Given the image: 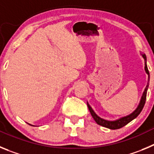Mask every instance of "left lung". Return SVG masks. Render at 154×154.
Returning <instances> with one entry per match:
<instances>
[{"instance_id": "1", "label": "left lung", "mask_w": 154, "mask_h": 154, "mask_svg": "<svg viewBox=\"0 0 154 154\" xmlns=\"http://www.w3.org/2000/svg\"><path fill=\"white\" fill-rule=\"evenodd\" d=\"M140 55H142V57L144 59V64H145V66H144V70L146 72V73L148 75V80H147V85H146V88L144 89L143 92V95L141 96L140 101L139 103L138 106L137 107L134 111H133L132 113H130V115H127L126 116H123V117L119 118L118 119H116V120H107V119H103V118L99 117V116L94 112V110L92 109V107L90 106V105L87 102V106H88V108L89 109V112H90L91 115H92V118L94 119V120L96 121V123L102 126H104V127H106L110 130H116V129H119V128L123 127L124 126H126L127 123H129L130 122H131L133 119H134L135 118H137L138 116V115L141 112L144 106V104H145V102H146V92L148 90V87H149V71L147 69V65H146V56L145 54L143 53H140Z\"/></svg>"}]
</instances>
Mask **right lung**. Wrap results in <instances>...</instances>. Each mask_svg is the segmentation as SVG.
Segmentation results:
<instances>
[{
  "mask_svg": "<svg viewBox=\"0 0 154 154\" xmlns=\"http://www.w3.org/2000/svg\"><path fill=\"white\" fill-rule=\"evenodd\" d=\"M28 124H29V123H28ZM29 125H31V124H29ZM31 126H32V125H31Z\"/></svg>",
  "mask_w": 154,
  "mask_h": 154,
  "instance_id": "1",
  "label": "right lung"
}]
</instances>
